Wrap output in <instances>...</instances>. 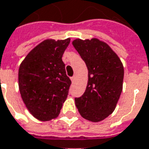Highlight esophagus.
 <instances>
[{
  "mask_svg": "<svg viewBox=\"0 0 149 149\" xmlns=\"http://www.w3.org/2000/svg\"><path fill=\"white\" fill-rule=\"evenodd\" d=\"M75 80H76V76H73V77H71V81L72 82L75 81Z\"/></svg>",
  "mask_w": 149,
  "mask_h": 149,
  "instance_id": "1",
  "label": "esophagus"
}]
</instances>
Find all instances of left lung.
Wrapping results in <instances>:
<instances>
[{
  "label": "left lung",
  "instance_id": "left-lung-1",
  "mask_svg": "<svg viewBox=\"0 0 149 149\" xmlns=\"http://www.w3.org/2000/svg\"><path fill=\"white\" fill-rule=\"evenodd\" d=\"M72 45L88 68L85 93L75 98L82 117L100 122L114 111L123 89L124 69L121 60L106 42L97 38L75 39Z\"/></svg>",
  "mask_w": 149,
  "mask_h": 149
}]
</instances>
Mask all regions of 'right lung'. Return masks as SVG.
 <instances>
[{
	"mask_svg": "<svg viewBox=\"0 0 149 149\" xmlns=\"http://www.w3.org/2000/svg\"><path fill=\"white\" fill-rule=\"evenodd\" d=\"M70 38L47 39L31 51L18 70V86L24 103L38 120L59 115L68 94L71 80L62 61Z\"/></svg>",
	"mask_w": 149,
	"mask_h": 149,
	"instance_id": "obj_1",
	"label": "right lung"
}]
</instances>
